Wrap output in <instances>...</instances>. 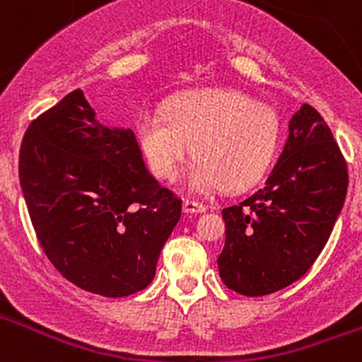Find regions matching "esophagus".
Listing matches in <instances>:
<instances>
[{
    "instance_id": "34e87169",
    "label": "esophagus",
    "mask_w": 362,
    "mask_h": 362,
    "mask_svg": "<svg viewBox=\"0 0 362 362\" xmlns=\"http://www.w3.org/2000/svg\"><path fill=\"white\" fill-rule=\"evenodd\" d=\"M183 212L185 214H201L206 212V206L203 203H197V201L185 199L183 201Z\"/></svg>"
}]
</instances>
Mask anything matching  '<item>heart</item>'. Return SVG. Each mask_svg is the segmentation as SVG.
<instances>
[{"label":"heart","mask_w":362,"mask_h":362,"mask_svg":"<svg viewBox=\"0 0 362 362\" xmlns=\"http://www.w3.org/2000/svg\"><path fill=\"white\" fill-rule=\"evenodd\" d=\"M137 141L150 170L177 177L192 152L188 187L199 194L243 190L263 177L277 156L283 123L274 107L233 88H204L174 98L165 112L137 117Z\"/></svg>","instance_id":"b5f03b06"}]
</instances>
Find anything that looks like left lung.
Masks as SVG:
<instances>
[{"label":"left lung","instance_id":"left-lung-1","mask_svg":"<svg viewBox=\"0 0 362 362\" xmlns=\"http://www.w3.org/2000/svg\"><path fill=\"white\" fill-rule=\"evenodd\" d=\"M348 170L332 130L303 105L267 181L223 210L225 248L217 257L223 283L241 296H268L310 270L343 210Z\"/></svg>","mask_w":362,"mask_h":362}]
</instances>
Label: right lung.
<instances>
[{"mask_svg":"<svg viewBox=\"0 0 362 362\" xmlns=\"http://www.w3.org/2000/svg\"><path fill=\"white\" fill-rule=\"evenodd\" d=\"M19 183L40 245L65 279L103 297L152 283L181 199L146 170L136 134L99 123L83 90L32 121Z\"/></svg>","mask_w":362,"mask_h":362,"instance_id":"obj_1","label":"right lung"}]
</instances>
